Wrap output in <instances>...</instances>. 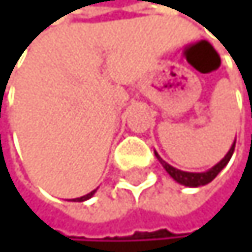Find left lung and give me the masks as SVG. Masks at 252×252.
Listing matches in <instances>:
<instances>
[{"mask_svg":"<svg viewBox=\"0 0 252 252\" xmlns=\"http://www.w3.org/2000/svg\"><path fill=\"white\" fill-rule=\"evenodd\" d=\"M234 150H235V140H234V143H232L230 150L227 151V155H225L218 164H215L212 169H208L207 172H185V170H180V169L172 167L170 164L165 162L164 159L156 153V151H155V156L158 158V161L162 164V167L165 169V172H167L169 175L177 181V183L188 186V188H199V186L208 185L210 181H213L216 178L218 173H220L225 167V165H227V162L230 161L232 155H234Z\"/></svg>","mask_w":252,"mask_h":252,"instance_id":"left-lung-1","label":"left lung"}]
</instances>
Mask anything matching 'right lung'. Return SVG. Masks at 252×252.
I'll return each mask as SVG.
<instances>
[{"label":"right lung","mask_w":252,"mask_h":252,"mask_svg":"<svg viewBox=\"0 0 252 252\" xmlns=\"http://www.w3.org/2000/svg\"><path fill=\"white\" fill-rule=\"evenodd\" d=\"M94 192H96V189H94V191H91V192H88L87 195H82V197H77V199H72V200H74V202H85V200H88V199L93 197Z\"/></svg>","instance_id":"obj_1"}]
</instances>
